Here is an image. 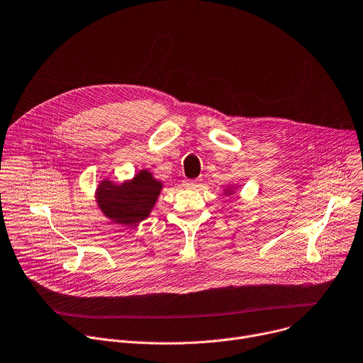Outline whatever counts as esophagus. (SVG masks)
<instances>
[{
    "label": "esophagus",
    "instance_id": "34e87169",
    "mask_svg": "<svg viewBox=\"0 0 363 363\" xmlns=\"http://www.w3.org/2000/svg\"><path fill=\"white\" fill-rule=\"evenodd\" d=\"M200 184H201L200 179H186V181H184V186L188 188V189H196L200 186Z\"/></svg>",
    "mask_w": 363,
    "mask_h": 363
}]
</instances>
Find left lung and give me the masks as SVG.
I'll return each instance as SVG.
<instances>
[{
    "label": "left lung",
    "mask_w": 363,
    "mask_h": 363,
    "mask_svg": "<svg viewBox=\"0 0 363 363\" xmlns=\"http://www.w3.org/2000/svg\"><path fill=\"white\" fill-rule=\"evenodd\" d=\"M236 189H238V185H227V186L223 189V192H224L225 196H232V195L236 192Z\"/></svg>",
    "instance_id": "left-lung-1"
}]
</instances>
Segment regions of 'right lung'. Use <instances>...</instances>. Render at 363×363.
Wrapping results in <instances>:
<instances>
[{
  "label": "right lung",
  "instance_id": "right-lung-1",
  "mask_svg": "<svg viewBox=\"0 0 363 363\" xmlns=\"http://www.w3.org/2000/svg\"><path fill=\"white\" fill-rule=\"evenodd\" d=\"M163 182L149 169H140L123 182L103 178L95 189V201L101 213L116 224L138 225L156 206Z\"/></svg>",
  "mask_w": 363,
  "mask_h": 363
}]
</instances>
